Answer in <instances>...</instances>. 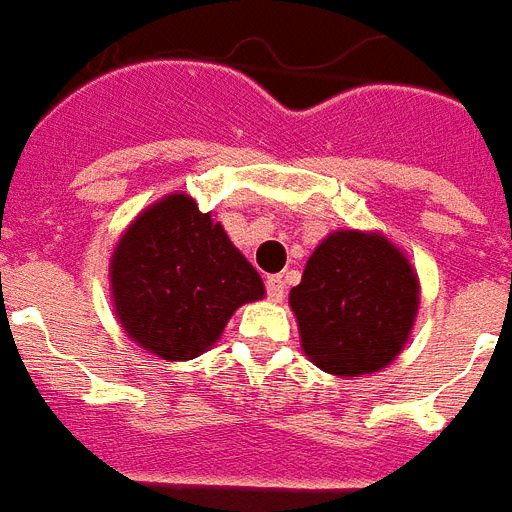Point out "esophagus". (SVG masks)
Returning <instances> with one entry per match:
<instances>
[{"label": "esophagus", "instance_id": "1", "mask_svg": "<svg viewBox=\"0 0 512 512\" xmlns=\"http://www.w3.org/2000/svg\"><path fill=\"white\" fill-rule=\"evenodd\" d=\"M265 289H268L270 302H283V296H286V283H283L281 276H270L268 281H265Z\"/></svg>", "mask_w": 512, "mask_h": 512}]
</instances>
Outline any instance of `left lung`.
I'll list each match as a JSON object with an SVG mask.
<instances>
[{
    "label": "left lung",
    "mask_w": 512,
    "mask_h": 512,
    "mask_svg": "<svg viewBox=\"0 0 512 512\" xmlns=\"http://www.w3.org/2000/svg\"><path fill=\"white\" fill-rule=\"evenodd\" d=\"M419 276L380 231L322 239L289 294L302 351L322 372L375 375L403 351L419 312Z\"/></svg>",
    "instance_id": "8db88e82"
}]
</instances>
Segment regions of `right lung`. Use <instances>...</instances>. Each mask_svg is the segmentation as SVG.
Masks as SVG:
<instances>
[{
  "label": "right lung",
  "instance_id": "1",
  "mask_svg": "<svg viewBox=\"0 0 512 512\" xmlns=\"http://www.w3.org/2000/svg\"><path fill=\"white\" fill-rule=\"evenodd\" d=\"M109 286L127 338L166 362L216 346L236 309L265 296L226 229L184 192L148 205L119 236Z\"/></svg>",
  "mask_w": 512,
  "mask_h": 512
}]
</instances>
